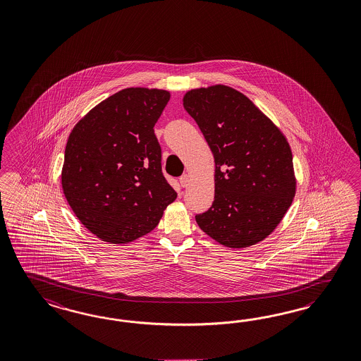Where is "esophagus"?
<instances>
[{
  "label": "esophagus",
  "instance_id": "34e87169",
  "mask_svg": "<svg viewBox=\"0 0 361 361\" xmlns=\"http://www.w3.org/2000/svg\"><path fill=\"white\" fill-rule=\"evenodd\" d=\"M179 182H180L182 187H187L188 183H190V176L185 174V176H180V178H179Z\"/></svg>",
  "mask_w": 361,
  "mask_h": 361
}]
</instances>
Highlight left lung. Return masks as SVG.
I'll use <instances>...</instances> for the list:
<instances>
[{
    "mask_svg": "<svg viewBox=\"0 0 361 361\" xmlns=\"http://www.w3.org/2000/svg\"><path fill=\"white\" fill-rule=\"evenodd\" d=\"M183 106L215 159V200L196 215L197 226L224 247L257 244L295 195L286 137L245 94L223 84L188 91Z\"/></svg>",
    "mask_w": 361,
    "mask_h": 361,
    "instance_id": "left-lung-1",
    "label": "left lung"
}]
</instances>
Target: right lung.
<instances>
[{"instance_id":"obj_1","label":"right lung","mask_w":361,"mask_h":361,"mask_svg":"<svg viewBox=\"0 0 361 361\" xmlns=\"http://www.w3.org/2000/svg\"><path fill=\"white\" fill-rule=\"evenodd\" d=\"M169 100L165 90L125 88L96 105L70 133L63 192L82 226L103 241L128 244L145 236L176 199L153 129Z\"/></svg>"}]
</instances>
